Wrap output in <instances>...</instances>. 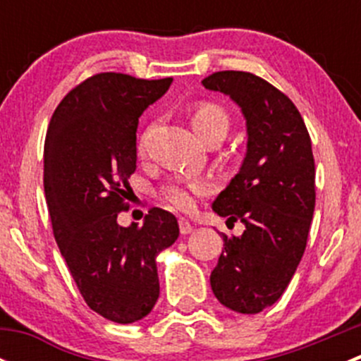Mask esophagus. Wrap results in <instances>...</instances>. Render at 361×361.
<instances>
[{
  "instance_id": "34e87169",
  "label": "esophagus",
  "mask_w": 361,
  "mask_h": 361,
  "mask_svg": "<svg viewBox=\"0 0 361 361\" xmlns=\"http://www.w3.org/2000/svg\"><path fill=\"white\" fill-rule=\"evenodd\" d=\"M178 224H180V232L183 235L190 234V232L194 231V225H192L188 220H185V218H180V221H178Z\"/></svg>"
}]
</instances>
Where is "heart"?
<instances>
[{"label":"heart","mask_w":361,"mask_h":361,"mask_svg":"<svg viewBox=\"0 0 361 361\" xmlns=\"http://www.w3.org/2000/svg\"><path fill=\"white\" fill-rule=\"evenodd\" d=\"M190 123L197 136L202 141L224 140L231 129L228 113L216 103L211 101H199L190 111ZM140 152H143V140L140 141ZM207 192V183L202 180L171 181L164 185L160 195L167 204L180 211H188L194 206L195 195H204Z\"/></svg>","instance_id":"heart-1"}]
</instances>
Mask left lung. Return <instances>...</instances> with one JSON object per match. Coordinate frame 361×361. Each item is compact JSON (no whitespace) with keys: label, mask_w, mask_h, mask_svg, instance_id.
<instances>
[{"label":"left lung","mask_w":361,"mask_h":361,"mask_svg":"<svg viewBox=\"0 0 361 361\" xmlns=\"http://www.w3.org/2000/svg\"><path fill=\"white\" fill-rule=\"evenodd\" d=\"M202 85L231 96L248 127L241 171L213 202L245 232L221 234L211 288L225 307L257 314L281 297L307 245L316 202L311 137L292 99L253 73L218 71Z\"/></svg>","instance_id":"obj_1"}]
</instances>
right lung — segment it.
Here are the masks:
<instances>
[{
	"instance_id": "add662e5",
	"label": "right lung",
	"mask_w": 361,
	"mask_h": 361,
	"mask_svg": "<svg viewBox=\"0 0 361 361\" xmlns=\"http://www.w3.org/2000/svg\"><path fill=\"white\" fill-rule=\"evenodd\" d=\"M171 82L97 73L69 90L47 130L43 187L54 238L87 305L123 325L154 309L155 258L180 235L174 214L160 207L143 225L116 224L129 209L137 120Z\"/></svg>"
}]
</instances>
